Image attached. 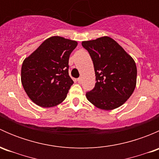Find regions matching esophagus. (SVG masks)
Listing matches in <instances>:
<instances>
[{"label":"esophagus","mask_w":159,"mask_h":159,"mask_svg":"<svg viewBox=\"0 0 159 159\" xmlns=\"http://www.w3.org/2000/svg\"><path fill=\"white\" fill-rule=\"evenodd\" d=\"M77 81H78V82L79 83V84H81V83L82 82V78H78Z\"/></svg>","instance_id":"1"}]
</instances>
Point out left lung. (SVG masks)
<instances>
[{"instance_id":"left-lung-1","label":"left lung","mask_w":159,"mask_h":159,"mask_svg":"<svg viewBox=\"0 0 159 159\" xmlns=\"http://www.w3.org/2000/svg\"><path fill=\"white\" fill-rule=\"evenodd\" d=\"M94 64L95 86L86 93L92 105L102 110L122 105L136 86L137 68L134 59L108 36L82 41Z\"/></svg>"}]
</instances>
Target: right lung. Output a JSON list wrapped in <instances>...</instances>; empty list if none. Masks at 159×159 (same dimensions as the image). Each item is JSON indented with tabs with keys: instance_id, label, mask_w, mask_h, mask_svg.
Segmentation results:
<instances>
[{
	"instance_id": "obj_1",
	"label": "right lung",
	"mask_w": 159,
	"mask_h": 159,
	"mask_svg": "<svg viewBox=\"0 0 159 159\" xmlns=\"http://www.w3.org/2000/svg\"><path fill=\"white\" fill-rule=\"evenodd\" d=\"M78 42L62 37L46 39L24 60L21 83L30 100L42 108L61 103L74 81L68 75L70 53Z\"/></svg>"
}]
</instances>
